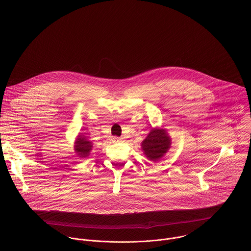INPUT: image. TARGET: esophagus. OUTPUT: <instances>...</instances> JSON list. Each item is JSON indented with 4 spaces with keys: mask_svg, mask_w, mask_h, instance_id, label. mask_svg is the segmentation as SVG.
I'll use <instances>...</instances> for the list:
<instances>
[{
    "mask_svg": "<svg viewBox=\"0 0 251 251\" xmlns=\"http://www.w3.org/2000/svg\"><path fill=\"white\" fill-rule=\"evenodd\" d=\"M121 141H122V139L119 138V137H113V138H112V142H113V143H119V142H121Z\"/></svg>",
    "mask_w": 251,
    "mask_h": 251,
    "instance_id": "obj_1",
    "label": "esophagus"
}]
</instances>
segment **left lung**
Listing matches in <instances>:
<instances>
[{"mask_svg":"<svg viewBox=\"0 0 251 251\" xmlns=\"http://www.w3.org/2000/svg\"><path fill=\"white\" fill-rule=\"evenodd\" d=\"M171 138L165 129L153 128L142 142V150L150 161L160 160L171 147Z\"/></svg>","mask_w":251,"mask_h":251,"instance_id":"1","label":"left lung"}]
</instances>
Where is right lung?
Listing matches in <instances>:
<instances>
[{"label": "right lung", "mask_w": 251, "mask_h": 251, "mask_svg": "<svg viewBox=\"0 0 251 251\" xmlns=\"http://www.w3.org/2000/svg\"><path fill=\"white\" fill-rule=\"evenodd\" d=\"M92 150V143L87 139L86 136L83 134L78 135L75 145V151L80 158H86L89 156L90 151Z\"/></svg>", "instance_id": "1"}]
</instances>
